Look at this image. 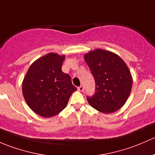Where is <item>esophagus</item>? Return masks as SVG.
I'll return each mask as SVG.
<instances>
[{
	"label": "esophagus",
	"instance_id": "esophagus-1",
	"mask_svg": "<svg viewBox=\"0 0 155 155\" xmlns=\"http://www.w3.org/2000/svg\"><path fill=\"white\" fill-rule=\"evenodd\" d=\"M78 89L80 91V92H83L84 90V87L83 85H81L80 87H78Z\"/></svg>",
	"mask_w": 155,
	"mask_h": 155
}]
</instances>
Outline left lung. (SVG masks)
Listing matches in <instances>:
<instances>
[{"instance_id":"left-lung-1","label":"left lung","mask_w":155,"mask_h":155,"mask_svg":"<svg viewBox=\"0 0 155 155\" xmlns=\"http://www.w3.org/2000/svg\"><path fill=\"white\" fill-rule=\"evenodd\" d=\"M95 82V94L87 96L89 104L103 113L120 109L132 88L131 74L125 62L117 54L96 49L84 55Z\"/></svg>"}]
</instances>
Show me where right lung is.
Here are the masks:
<instances>
[{
  "label": "right lung",
  "mask_w": 155,
  "mask_h": 155,
  "mask_svg": "<svg viewBox=\"0 0 155 155\" xmlns=\"http://www.w3.org/2000/svg\"><path fill=\"white\" fill-rule=\"evenodd\" d=\"M65 55L49 53L30 66L22 84L24 98L30 109L42 117L60 113L77 90L71 78L63 72Z\"/></svg>",
  "instance_id": "right-lung-1"
}]
</instances>
